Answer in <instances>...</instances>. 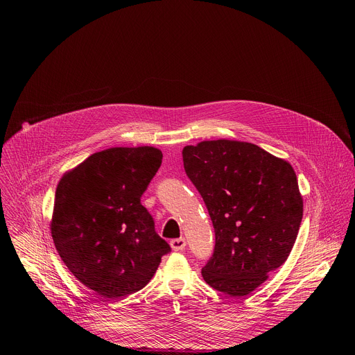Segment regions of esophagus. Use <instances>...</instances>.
Returning a JSON list of instances; mask_svg holds the SVG:
<instances>
[{"label": "esophagus", "instance_id": "esophagus-1", "mask_svg": "<svg viewBox=\"0 0 355 355\" xmlns=\"http://www.w3.org/2000/svg\"><path fill=\"white\" fill-rule=\"evenodd\" d=\"M170 244H171V247H173L174 251H182V250L185 248V245H187V240H185L184 237L174 239V240H171Z\"/></svg>", "mask_w": 355, "mask_h": 355}]
</instances>
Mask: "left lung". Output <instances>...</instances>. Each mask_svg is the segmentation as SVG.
I'll list each match as a JSON object with an SVG mask.
<instances>
[{"instance_id":"8db88e82","label":"left lung","mask_w":355,"mask_h":355,"mask_svg":"<svg viewBox=\"0 0 355 355\" xmlns=\"http://www.w3.org/2000/svg\"><path fill=\"white\" fill-rule=\"evenodd\" d=\"M182 160L215 229V251L202 277L219 292L248 295L295 244L303 216L296 174L257 144L227 139L185 146Z\"/></svg>"}]
</instances>
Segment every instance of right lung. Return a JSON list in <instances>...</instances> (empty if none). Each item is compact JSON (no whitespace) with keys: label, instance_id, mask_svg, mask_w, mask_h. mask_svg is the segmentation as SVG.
<instances>
[{"label":"right lung","instance_id":"right-lung-1","mask_svg":"<svg viewBox=\"0 0 355 355\" xmlns=\"http://www.w3.org/2000/svg\"><path fill=\"white\" fill-rule=\"evenodd\" d=\"M151 146L91 155L58 184L50 232L70 272L103 297L144 288L171 250L140 204L162 166Z\"/></svg>","mask_w":355,"mask_h":355}]
</instances>
